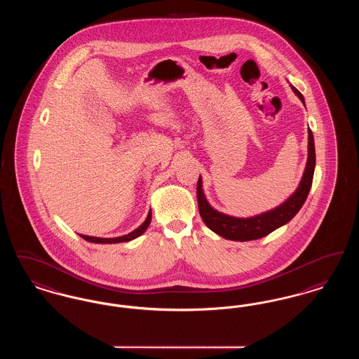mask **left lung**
Returning a JSON list of instances; mask_svg holds the SVG:
<instances>
[{
  "label": "left lung",
  "instance_id": "obj_1",
  "mask_svg": "<svg viewBox=\"0 0 359 359\" xmlns=\"http://www.w3.org/2000/svg\"><path fill=\"white\" fill-rule=\"evenodd\" d=\"M293 93L299 97V100L306 106L304 97L302 93L290 85ZM315 142L313 135L311 129H308V157L306 163L304 173L296 191L288 196L287 201L269 211L261 212L255 217L248 218H238L223 214L221 211L215 210L208 203L203 191V180L199 176L198 186H196V195H198V205L201 217L205 223V226L212 230L215 234L221 236L224 239L230 241H253V239L262 238L271 234L276 229L287 224L290 219L300 211L307 199L308 192L312 186L313 171H315Z\"/></svg>",
  "mask_w": 359,
  "mask_h": 359
}]
</instances>
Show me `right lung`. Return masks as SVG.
Returning a JSON list of instances; mask_svg holds the SVG:
<instances>
[{
	"label": "right lung",
	"instance_id": "right-lung-1",
	"mask_svg": "<svg viewBox=\"0 0 359 359\" xmlns=\"http://www.w3.org/2000/svg\"><path fill=\"white\" fill-rule=\"evenodd\" d=\"M152 221V211L149 210L148 215H147V219L144 222L141 223L136 230L130 231L129 234L126 236H121V237H114V238H101V237H91V236H83V234H79L82 238L88 241V242H93V243H120V242H129V241H133L137 237H140L141 234H144L149 226V223Z\"/></svg>",
	"mask_w": 359,
	"mask_h": 359
}]
</instances>
